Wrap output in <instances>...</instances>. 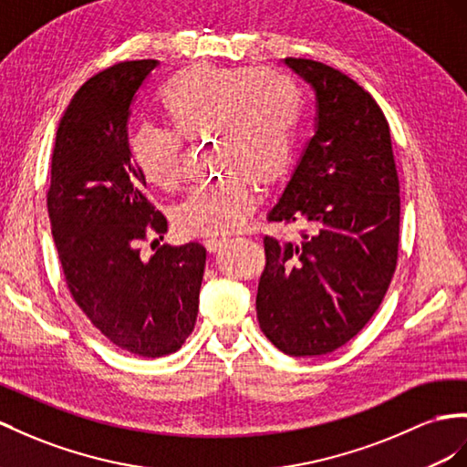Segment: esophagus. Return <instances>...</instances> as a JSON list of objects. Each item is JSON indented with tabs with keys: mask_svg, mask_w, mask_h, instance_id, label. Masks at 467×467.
I'll list each match as a JSON object with an SVG mask.
<instances>
[{
	"mask_svg": "<svg viewBox=\"0 0 467 467\" xmlns=\"http://www.w3.org/2000/svg\"><path fill=\"white\" fill-rule=\"evenodd\" d=\"M226 243L224 236H211L205 241V248L209 250V253H217V250Z\"/></svg>",
	"mask_w": 467,
	"mask_h": 467,
	"instance_id": "1",
	"label": "esophagus"
}]
</instances>
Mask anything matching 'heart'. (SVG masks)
I'll use <instances>...</instances> for the list:
<instances>
[{"label": "heart", "instance_id": "obj_1", "mask_svg": "<svg viewBox=\"0 0 467 467\" xmlns=\"http://www.w3.org/2000/svg\"><path fill=\"white\" fill-rule=\"evenodd\" d=\"M171 122L146 118L130 134V151L150 183L171 189L183 175L185 136H219L223 175L195 183L173 209L179 231L217 236L236 231L262 195L258 175L274 179L290 163L300 97L274 68L201 65L161 90Z\"/></svg>", "mask_w": 467, "mask_h": 467}]
</instances>
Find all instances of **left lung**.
<instances>
[{"label": "left lung", "mask_w": 467, "mask_h": 467, "mask_svg": "<svg viewBox=\"0 0 467 467\" xmlns=\"http://www.w3.org/2000/svg\"><path fill=\"white\" fill-rule=\"evenodd\" d=\"M285 65L316 90V134L270 221L307 224L300 243L265 236L260 329L292 357L326 355L375 316L397 270L400 185L390 130L370 94L312 58Z\"/></svg>", "instance_id": "obj_1"}]
</instances>
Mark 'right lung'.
<instances>
[{"label":"right lung","instance_id":"right-lung-1","mask_svg":"<svg viewBox=\"0 0 467 467\" xmlns=\"http://www.w3.org/2000/svg\"><path fill=\"white\" fill-rule=\"evenodd\" d=\"M155 65L116 63L77 90L58 122L47 191L75 304L116 348L140 357L175 353L191 336L207 258L199 243L140 254L143 241L167 233L128 146L130 106Z\"/></svg>","mask_w":467,"mask_h":467}]
</instances>
